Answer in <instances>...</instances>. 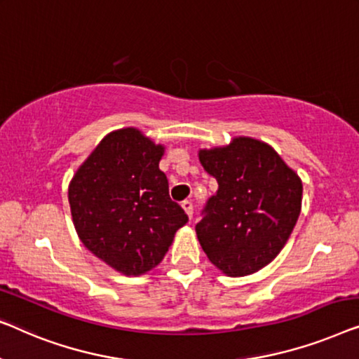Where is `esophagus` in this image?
<instances>
[{
    "label": "esophagus",
    "instance_id": "obj_1",
    "mask_svg": "<svg viewBox=\"0 0 359 359\" xmlns=\"http://www.w3.org/2000/svg\"><path fill=\"white\" fill-rule=\"evenodd\" d=\"M182 208L185 210V213H187V216H189V218H191V216H194V203H191L190 200L182 201Z\"/></svg>",
    "mask_w": 359,
    "mask_h": 359
}]
</instances>
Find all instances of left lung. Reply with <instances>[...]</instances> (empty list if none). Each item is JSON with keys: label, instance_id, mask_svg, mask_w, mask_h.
Returning <instances> with one entry per match:
<instances>
[{"label": "left lung", "instance_id": "1", "mask_svg": "<svg viewBox=\"0 0 359 359\" xmlns=\"http://www.w3.org/2000/svg\"><path fill=\"white\" fill-rule=\"evenodd\" d=\"M218 191L195 226L201 249L228 276H247L270 264L290 239L301 213L302 182L264 141L236 136L200 149Z\"/></svg>", "mask_w": 359, "mask_h": 359}]
</instances>
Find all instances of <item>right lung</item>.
Segmentation results:
<instances>
[{"label": "right lung", "mask_w": 359, "mask_h": 359, "mask_svg": "<svg viewBox=\"0 0 359 359\" xmlns=\"http://www.w3.org/2000/svg\"><path fill=\"white\" fill-rule=\"evenodd\" d=\"M163 156L164 146L143 131L120 128L104 136L69 182L81 242L118 273L140 276L158 266L189 221L169 196Z\"/></svg>", "instance_id": "add662e5"}]
</instances>
